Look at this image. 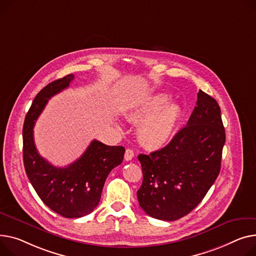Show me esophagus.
<instances>
[{
  "mask_svg": "<svg viewBox=\"0 0 256 256\" xmlns=\"http://www.w3.org/2000/svg\"><path fill=\"white\" fill-rule=\"evenodd\" d=\"M134 156V153L132 149H126V153H124V160H132Z\"/></svg>",
  "mask_w": 256,
  "mask_h": 256,
  "instance_id": "1",
  "label": "esophagus"
}]
</instances>
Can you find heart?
I'll return each mask as SVG.
<instances>
[{
  "mask_svg": "<svg viewBox=\"0 0 256 256\" xmlns=\"http://www.w3.org/2000/svg\"><path fill=\"white\" fill-rule=\"evenodd\" d=\"M168 100V94H156L132 112L137 120L146 117L139 126L140 139L146 146L160 147L166 144L180 120V106Z\"/></svg>",
  "mask_w": 256,
  "mask_h": 256,
  "instance_id": "obj_1",
  "label": "heart"
}]
</instances>
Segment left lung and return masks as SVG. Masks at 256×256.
<instances>
[{"instance_id": "left-lung-1", "label": "left lung", "mask_w": 256, "mask_h": 256, "mask_svg": "<svg viewBox=\"0 0 256 256\" xmlns=\"http://www.w3.org/2000/svg\"><path fill=\"white\" fill-rule=\"evenodd\" d=\"M226 130L215 98L200 90L187 124L166 147L139 154L143 182L137 192L149 216L174 221L190 213L219 175Z\"/></svg>"}]
</instances>
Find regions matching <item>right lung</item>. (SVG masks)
<instances>
[{"mask_svg": "<svg viewBox=\"0 0 256 256\" xmlns=\"http://www.w3.org/2000/svg\"><path fill=\"white\" fill-rule=\"evenodd\" d=\"M74 75L52 81L41 90L26 113L24 130V164L28 178L45 205L66 218L92 213L100 200L112 168L124 160V147L94 140L83 154L68 166L58 168L43 158L34 142V126L51 96L69 88Z\"/></svg>", "mask_w": 256, "mask_h": 256, "instance_id": "add662e5", "label": "right lung"}]
</instances>
